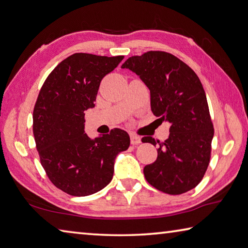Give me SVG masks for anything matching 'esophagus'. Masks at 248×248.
<instances>
[{
	"label": "esophagus",
	"mask_w": 248,
	"mask_h": 248,
	"mask_svg": "<svg viewBox=\"0 0 248 248\" xmlns=\"http://www.w3.org/2000/svg\"><path fill=\"white\" fill-rule=\"evenodd\" d=\"M130 143H132V144L141 143V138H140L139 136H136V135L132 134V135H130Z\"/></svg>",
	"instance_id": "esophagus-1"
}]
</instances>
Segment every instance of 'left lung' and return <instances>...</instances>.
I'll return each mask as SVG.
<instances>
[{
    "instance_id": "obj_1",
    "label": "left lung",
    "mask_w": 248,
    "mask_h": 248,
    "mask_svg": "<svg viewBox=\"0 0 248 248\" xmlns=\"http://www.w3.org/2000/svg\"><path fill=\"white\" fill-rule=\"evenodd\" d=\"M139 76L150 90L153 114L170 124V136L160 142L156 161L144 166L147 181L167 194H181L197 186L211 160L214 126L199 77L166 51L151 50L129 57L122 64ZM142 142L155 146L152 137Z\"/></svg>"
}]
</instances>
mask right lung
I'll return each mask as SVG.
<instances>
[{
    "instance_id": "right-lung-1",
    "label": "right lung",
    "mask_w": 248,
    "mask_h": 248,
    "mask_svg": "<svg viewBox=\"0 0 248 248\" xmlns=\"http://www.w3.org/2000/svg\"><path fill=\"white\" fill-rule=\"evenodd\" d=\"M123 58L73 54L49 73L37 96L33 135L41 164L49 180L70 195L104 189L113 177L116 155L129 147L123 129L95 139L84 130V111L94 108L101 80Z\"/></svg>"
}]
</instances>
